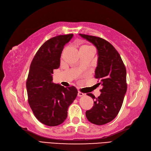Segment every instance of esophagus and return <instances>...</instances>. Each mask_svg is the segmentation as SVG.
Listing matches in <instances>:
<instances>
[{"label":"esophagus","mask_w":151,"mask_h":151,"mask_svg":"<svg viewBox=\"0 0 151 151\" xmlns=\"http://www.w3.org/2000/svg\"><path fill=\"white\" fill-rule=\"evenodd\" d=\"M85 95L84 93H82V92H81V91H78V97H82V96H84V95Z\"/></svg>","instance_id":"esophagus-1"}]
</instances>
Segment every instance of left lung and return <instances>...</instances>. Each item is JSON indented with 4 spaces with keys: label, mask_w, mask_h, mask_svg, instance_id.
<instances>
[{
    "label": "left lung",
    "mask_w": 151,
    "mask_h": 151,
    "mask_svg": "<svg viewBox=\"0 0 151 151\" xmlns=\"http://www.w3.org/2000/svg\"><path fill=\"white\" fill-rule=\"evenodd\" d=\"M91 43L97 50V65L94 77L102 85L97 98L87 93L93 99V108L86 111L88 121L96 125H104L115 118L122 107L127 91L126 69L119 52L111 43L96 36L79 34Z\"/></svg>",
    "instance_id": "obj_1"
}]
</instances>
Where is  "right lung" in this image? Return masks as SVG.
Wrapping results in <instances>:
<instances>
[{
	"label": "right lung",
	"mask_w": 151,
	"mask_h": 151,
	"mask_svg": "<svg viewBox=\"0 0 151 151\" xmlns=\"http://www.w3.org/2000/svg\"><path fill=\"white\" fill-rule=\"evenodd\" d=\"M73 34L59 35L40 47L33 58L26 82L28 102L36 118L48 126H56L67 117L78 95L74 86L65 88L52 82L53 70L60 65L64 46Z\"/></svg>",
	"instance_id": "add662e5"
}]
</instances>
